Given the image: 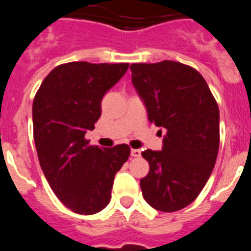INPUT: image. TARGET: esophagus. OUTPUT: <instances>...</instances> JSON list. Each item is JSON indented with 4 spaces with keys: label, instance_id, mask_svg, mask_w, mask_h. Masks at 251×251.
I'll return each instance as SVG.
<instances>
[{
    "label": "esophagus",
    "instance_id": "esophagus-1",
    "mask_svg": "<svg viewBox=\"0 0 251 251\" xmlns=\"http://www.w3.org/2000/svg\"><path fill=\"white\" fill-rule=\"evenodd\" d=\"M130 156H132V157H139V156H141V151H139V150H132V151H130Z\"/></svg>",
    "mask_w": 251,
    "mask_h": 251
}]
</instances>
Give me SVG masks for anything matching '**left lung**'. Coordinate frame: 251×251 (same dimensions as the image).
Segmentation results:
<instances>
[{"label":"left lung","instance_id":"1","mask_svg":"<svg viewBox=\"0 0 251 251\" xmlns=\"http://www.w3.org/2000/svg\"><path fill=\"white\" fill-rule=\"evenodd\" d=\"M130 70L148 119L166 129L162 151L142 153L150 163L139 183L142 195L158 211H178L195 201L214 170L220 145L219 105L192 66L163 60L132 64Z\"/></svg>","mask_w":251,"mask_h":251}]
</instances>
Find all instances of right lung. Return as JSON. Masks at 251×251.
Returning <instances> with one entry per match:
<instances>
[{
	"label": "right lung",
	"mask_w": 251,
	"mask_h": 251,
	"mask_svg": "<svg viewBox=\"0 0 251 251\" xmlns=\"http://www.w3.org/2000/svg\"><path fill=\"white\" fill-rule=\"evenodd\" d=\"M128 66L61 64L35 95L32 121L40 166L57 199L75 214H97L109 203L115 174L130 154L128 145L99 148L85 138L100 117L104 94Z\"/></svg>",
	"instance_id": "right-lung-1"
}]
</instances>
